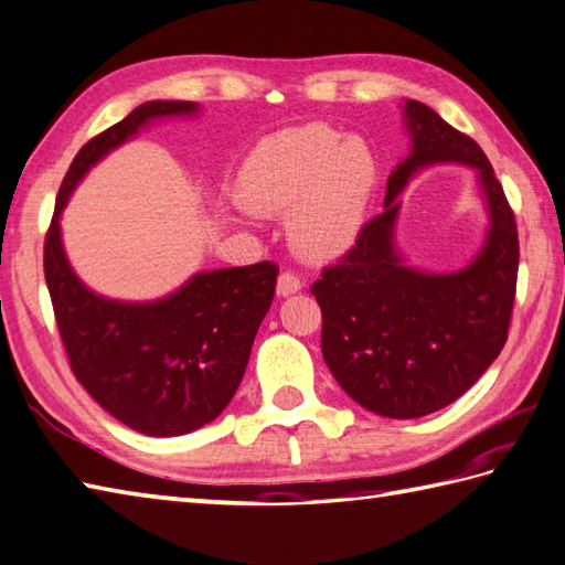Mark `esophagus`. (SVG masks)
Wrapping results in <instances>:
<instances>
[{
    "instance_id": "esophagus-1",
    "label": "esophagus",
    "mask_w": 565,
    "mask_h": 565,
    "mask_svg": "<svg viewBox=\"0 0 565 565\" xmlns=\"http://www.w3.org/2000/svg\"><path fill=\"white\" fill-rule=\"evenodd\" d=\"M299 290H302V280H299L295 273H280V278H278V295L280 297H290Z\"/></svg>"
}]
</instances>
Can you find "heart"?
<instances>
[{"label": "heart", "mask_w": 565, "mask_h": 565, "mask_svg": "<svg viewBox=\"0 0 565 565\" xmlns=\"http://www.w3.org/2000/svg\"><path fill=\"white\" fill-rule=\"evenodd\" d=\"M377 158L361 136L305 124L256 143L238 172V198L260 214H290L287 236L312 260L355 246L377 188Z\"/></svg>", "instance_id": "1"}]
</instances>
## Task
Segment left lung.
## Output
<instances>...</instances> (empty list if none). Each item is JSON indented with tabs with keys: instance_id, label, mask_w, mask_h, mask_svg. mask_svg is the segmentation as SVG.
<instances>
[{
	"instance_id": "8db88e82",
	"label": "left lung",
	"mask_w": 565,
	"mask_h": 565,
	"mask_svg": "<svg viewBox=\"0 0 565 565\" xmlns=\"http://www.w3.org/2000/svg\"><path fill=\"white\" fill-rule=\"evenodd\" d=\"M402 117L409 153L390 172L383 214L312 285L331 375L390 419L424 417L476 385L508 341L520 268L514 214L480 146L417 99H405ZM434 164L473 169L489 212L477 258L451 274L414 269L396 246L398 194Z\"/></svg>"
}]
</instances>
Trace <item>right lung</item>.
I'll list each match as a JSON object with an SVG mask.
<instances>
[{"mask_svg":"<svg viewBox=\"0 0 565 565\" xmlns=\"http://www.w3.org/2000/svg\"><path fill=\"white\" fill-rule=\"evenodd\" d=\"M198 114V102L153 99L87 141L57 192L45 236V282L75 377L99 407L146 436L190 434L224 412L270 309L278 268L263 260L202 270L151 302L111 299L77 278L61 216L75 188L114 148L156 121Z\"/></svg>","mask_w":565,"mask_h":565,"instance_id":"1","label":"right lung"}]
</instances>
